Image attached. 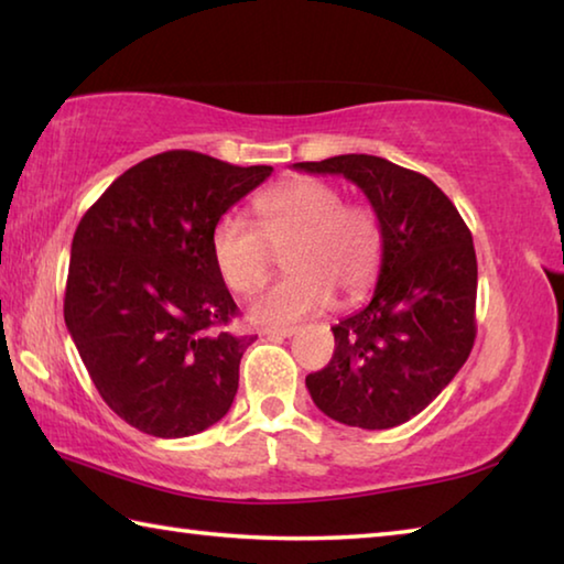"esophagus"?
<instances>
[{
	"label": "esophagus",
	"instance_id": "34e87169",
	"mask_svg": "<svg viewBox=\"0 0 564 564\" xmlns=\"http://www.w3.org/2000/svg\"><path fill=\"white\" fill-rule=\"evenodd\" d=\"M295 333H299V328H295V326H283V328H265L263 336H269V338H291V336H295Z\"/></svg>",
	"mask_w": 564,
	"mask_h": 564
}]
</instances>
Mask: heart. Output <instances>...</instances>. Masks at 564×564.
<instances>
[{
	"instance_id": "obj_1",
	"label": "heart",
	"mask_w": 564,
	"mask_h": 564,
	"mask_svg": "<svg viewBox=\"0 0 564 564\" xmlns=\"http://www.w3.org/2000/svg\"><path fill=\"white\" fill-rule=\"evenodd\" d=\"M259 231L241 216H221L212 231V259L236 293L261 289L275 253L291 273L251 303V321L281 326L326 308L338 289L346 299L373 281L383 236L368 206L343 204L318 178H291L253 204Z\"/></svg>"
}]
</instances>
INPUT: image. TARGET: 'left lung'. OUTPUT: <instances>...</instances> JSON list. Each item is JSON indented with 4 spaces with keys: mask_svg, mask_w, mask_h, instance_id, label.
I'll return each mask as SVG.
<instances>
[{
    "mask_svg": "<svg viewBox=\"0 0 564 564\" xmlns=\"http://www.w3.org/2000/svg\"><path fill=\"white\" fill-rule=\"evenodd\" d=\"M293 166L352 181L383 236L373 299L333 326L330 362L305 378L313 403L362 431L408 423L443 393L473 350L470 228L431 178L388 159L343 154Z\"/></svg>",
    "mask_w": 564,
    "mask_h": 564,
    "instance_id": "left-lung-1",
    "label": "left lung"
}]
</instances>
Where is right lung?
Instances as JSON below:
<instances>
[{"label": "right lung", "instance_id": "right-lung-1", "mask_svg": "<svg viewBox=\"0 0 564 564\" xmlns=\"http://www.w3.org/2000/svg\"><path fill=\"white\" fill-rule=\"evenodd\" d=\"M271 171L164 151L123 171L76 226L66 328L104 403L137 431L196 435L231 408L256 336L224 330L238 305L212 231Z\"/></svg>", "mask_w": 564, "mask_h": 564}]
</instances>
